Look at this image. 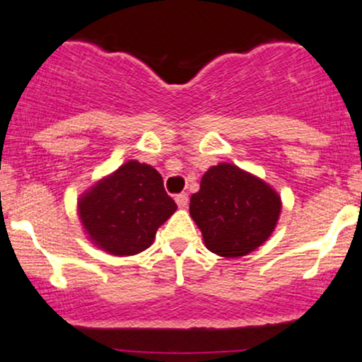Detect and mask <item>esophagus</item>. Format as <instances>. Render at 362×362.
<instances>
[{"label": "esophagus", "mask_w": 362, "mask_h": 362, "mask_svg": "<svg viewBox=\"0 0 362 362\" xmlns=\"http://www.w3.org/2000/svg\"><path fill=\"white\" fill-rule=\"evenodd\" d=\"M175 201H177L178 207H187V206H189V194H185V192L178 194L175 197Z\"/></svg>", "instance_id": "34e87169"}]
</instances>
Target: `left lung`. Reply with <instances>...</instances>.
I'll return each mask as SVG.
<instances>
[{
  "label": "left lung",
  "instance_id": "left-lung-1",
  "mask_svg": "<svg viewBox=\"0 0 362 362\" xmlns=\"http://www.w3.org/2000/svg\"><path fill=\"white\" fill-rule=\"evenodd\" d=\"M190 216L206 247L236 259L271 236L281 213V197L260 178L230 163L209 168L190 197Z\"/></svg>",
  "mask_w": 362,
  "mask_h": 362
}]
</instances>
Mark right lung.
<instances>
[{
	"label": "right lung",
	"instance_id": "1",
	"mask_svg": "<svg viewBox=\"0 0 362 362\" xmlns=\"http://www.w3.org/2000/svg\"><path fill=\"white\" fill-rule=\"evenodd\" d=\"M175 211L160 173L134 160L91 187L78 202L90 240L112 255L146 250L158 228Z\"/></svg>",
	"mask_w": 362,
	"mask_h": 362
}]
</instances>
